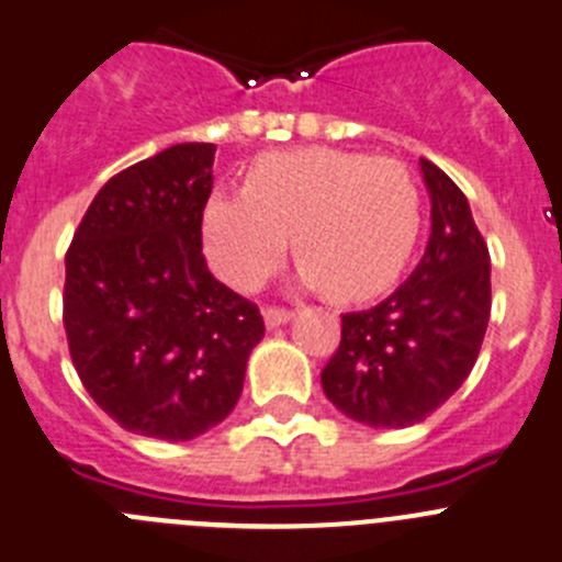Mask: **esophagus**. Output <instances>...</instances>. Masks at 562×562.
I'll return each mask as SVG.
<instances>
[{
    "instance_id": "obj_1",
    "label": "esophagus",
    "mask_w": 562,
    "mask_h": 562,
    "mask_svg": "<svg viewBox=\"0 0 562 562\" xmlns=\"http://www.w3.org/2000/svg\"><path fill=\"white\" fill-rule=\"evenodd\" d=\"M263 318H266V327L274 329V327H282V324L291 322L293 313L291 311H282V307H266Z\"/></svg>"
}]
</instances>
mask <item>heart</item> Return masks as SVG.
Wrapping results in <instances>:
<instances>
[{"mask_svg":"<svg viewBox=\"0 0 562 562\" xmlns=\"http://www.w3.org/2000/svg\"><path fill=\"white\" fill-rule=\"evenodd\" d=\"M418 227V188L400 160L329 146L263 155L246 188L213 191L202 216L207 260L229 285H263L293 233L299 285L335 299L385 291L411 260Z\"/></svg>","mask_w":562,"mask_h":562,"instance_id":"obj_1","label":"heart"}]
</instances>
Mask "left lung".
Instances as JSON below:
<instances>
[{
  "label": "left lung",
  "mask_w": 562,
  "mask_h": 562,
  "mask_svg": "<svg viewBox=\"0 0 562 562\" xmlns=\"http://www.w3.org/2000/svg\"><path fill=\"white\" fill-rule=\"evenodd\" d=\"M429 193V240L413 274L380 305L340 316V346L322 371L327 400L352 422L402 429L458 391L491 316V257L469 199L418 160Z\"/></svg>",
  "instance_id": "obj_1"
}]
</instances>
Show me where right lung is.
<instances>
[{"instance_id":"obj_1","label":"right lung","mask_w":562,"mask_h":562,"mask_svg":"<svg viewBox=\"0 0 562 562\" xmlns=\"http://www.w3.org/2000/svg\"><path fill=\"white\" fill-rule=\"evenodd\" d=\"M216 144L140 160L88 207L66 251L63 324L91 400L135 435L191 440L244 391L263 316L207 271L202 210Z\"/></svg>"}]
</instances>
